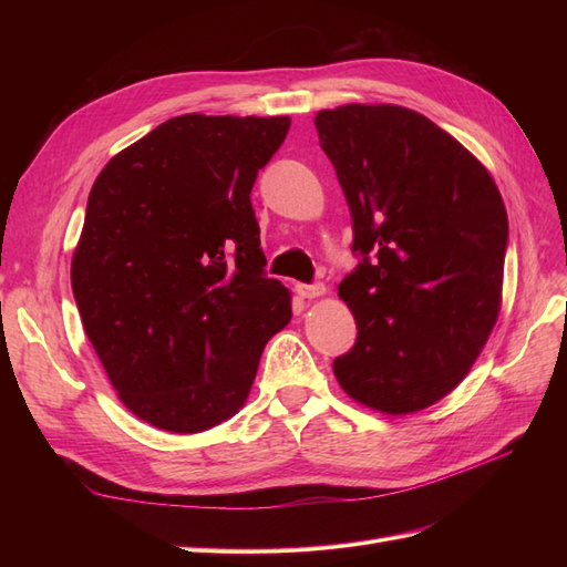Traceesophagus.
<instances>
[{
	"instance_id": "1",
	"label": "esophagus",
	"mask_w": 567,
	"mask_h": 567,
	"mask_svg": "<svg viewBox=\"0 0 567 567\" xmlns=\"http://www.w3.org/2000/svg\"><path fill=\"white\" fill-rule=\"evenodd\" d=\"M296 293L305 300H312V298H321L326 293V286L323 284H298L296 286Z\"/></svg>"
}]
</instances>
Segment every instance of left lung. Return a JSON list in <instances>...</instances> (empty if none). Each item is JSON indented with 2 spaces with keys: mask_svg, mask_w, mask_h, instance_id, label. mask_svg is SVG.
Listing matches in <instances>:
<instances>
[{
  "mask_svg": "<svg viewBox=\"0 0 567 567\" xmlns=\"http://www.w3.org/2000/svg\"><path fill=\"white\" fill-rule=\"evenodd\" d=\"M362 262L338 296L357 321L333 373L357 404L416 414L466 379L502 310L508 217L473 153L394 104L317 113Z\"/></svg>",
  "mask_w": 567,
  "mask_h": 567,
  "instance_id": "left-lung-1",
  "label": "left lung"
}]
</instances>
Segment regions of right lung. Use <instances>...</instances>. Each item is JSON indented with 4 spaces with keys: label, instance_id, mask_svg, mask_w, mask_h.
I'll return each instance as SVG.
<instances>
[{
    "label": "right lung",
    "instance_id": "add662e5",
    "mask_svg": "<svg viewBox=\"0 0 567 567\" xmlns=\"http://www.w3.org/2000/svg\"><path fill=\"white\" fill-rule=\"evenodd\" d=\"M288 115L186 113L101 169L71 262L84 333L136 419L210 431L248 400L290 290L267 279L250 205Z\"/></svg>",
    "mask_w": 567,
    "mask_h": 567
}]
</instances>
